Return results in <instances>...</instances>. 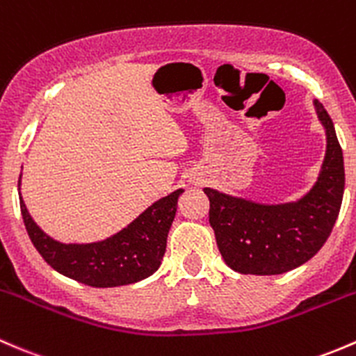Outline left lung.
<instances>
[{
	"label": "left lung",
	"instance_id": "obj_1",
	"mask_svg": "<svg viewBox=\"0 0 356 356\" xmlns=\"http://www.w3.org/2000/svg\"><path fill=\"white\" fill-rule=\"evenodd\" d=\"M325 130V156L312 188L298 200L260 204L204 188L209 222L225 262L240 274L274 276L296 269L322 248L332 232L344 192L343 151L334 124L315 99Z\"/></svg>",
	"mask_w": 356,
	"mask_h": 356
}]
</instances>
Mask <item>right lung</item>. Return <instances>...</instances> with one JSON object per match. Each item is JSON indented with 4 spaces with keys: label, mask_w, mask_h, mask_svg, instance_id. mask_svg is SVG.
<instances>
[{
    "label": "right lung",
    "mask_w": 356,
    "mask_h": 356,
    "mask_svg": "<svg viewBox=\"0 0 356 356\" xmlns=\"http://www.w3.org/2000/svg\"><path fill=\"white\" fill-rule=\"evenodd\" d=\"M181 193L178 188L156 200L122 232L92 243H61L44 233L29 214L22 193L20 211L29 238L54 270L87 286L113 288L137 283L159 269Z\"/></svg>",
    "instance_id": "1"
}]
</instances>
